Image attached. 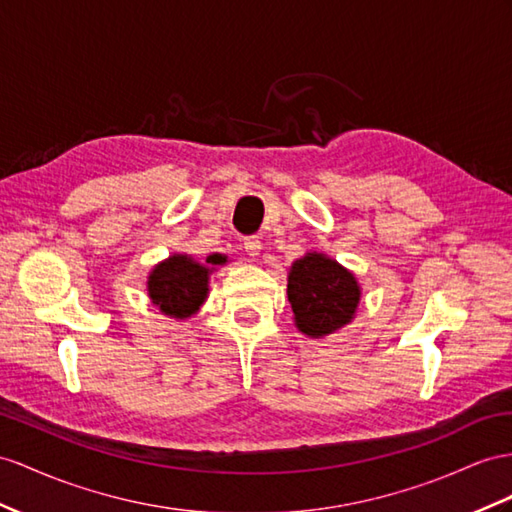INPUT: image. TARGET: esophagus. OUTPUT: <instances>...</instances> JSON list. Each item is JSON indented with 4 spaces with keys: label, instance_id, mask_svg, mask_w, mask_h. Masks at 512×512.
I'll use <instances>...</instances> for the list:
<instances>
[{
    "label": "esophagus",
    "instance_id": "34e87169",
    "mask_svg": "<svg viewBox=\"0 0 512 512\" xmlns=\"http://www.w3.org/2000/svg\"><path fill=\"white\" fill-rule=\"evenodd\" d=\"M244 248H246L248 255L257 257V255L261 253V240L255 238V235H253V238H246V240H244Z\"/></svg>",
    "mask_w": 512,
    "mask_h": 512
}]
</instances>
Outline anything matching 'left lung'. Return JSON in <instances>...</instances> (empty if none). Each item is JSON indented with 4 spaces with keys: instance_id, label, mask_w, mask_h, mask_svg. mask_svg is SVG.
I'll return each instance as SVG.
<instances>
[{
    "instance_id": "obj_1",
    "label": "left lung",
    "mask_w": 512,
    "mask_h": 512,
    "mask_svg": "<svg viewBox=\"0 0 512 512\" xmlns=\"http://www.w3.org/2000/svg\"><path fill=\"white\" fill-rule=\"evenodd\" d=\"M287 300L296 329L309 339H324L355 320L361 285L337 259L309 251L287 272Z\"/></svg>"
}]
</instances>
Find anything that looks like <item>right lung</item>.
<instances>
[{
  "mask_svg": "<svg viewBox=\"0 0 512 512\" xmlns=\"http://www.w3.org/2000/svg\"><path fill=\"white\" fill-rule=\"evenodd\" d=\"M227 255L214 253L205 261L188 253H173L155 264L147 277V294L162 316L188 320L199 313L209 296V277L227 264Z\"/></svg>",
  "mask_w": 512,
  "mask_h": 512,
  "instance_id": "right-lung-1",
  "label": "right lung"
}]
</instances>
